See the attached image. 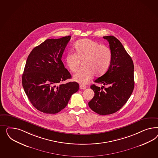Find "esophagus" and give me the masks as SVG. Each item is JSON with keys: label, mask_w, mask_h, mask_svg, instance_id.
<instances>
[{"label": "esophagus", "mask_w": 158, "mask_h": 158, "mask_svg": "<svg viewBox=\"0 0 158 158\" xmlns=\"http://www.w3.org/2000/svg\"><path fill=\"white\" fill-rule=\"evenodd\" d=\"M80 89H86V86L85 85H80Z\"/></svg>", "instance_id": "esophagus-1"}]
</instances>
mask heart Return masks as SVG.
<instances>
[{"instance_id":"1","label":"heart","mask_w":158,"mask_h":158,"mask_svg":"<svg viewBox=\"0 0 158 158\" xmlns=\"http://www.w3.org/2000/svg\"><path fill=\"white\" fill-rule=\"evenodd\" d=\"M75 53L69 52L65 57L67 67L71 72L78 69L80 61L83 66L73 75L74 81L81 84H86L94 76L104 74L110 66L112 52L110 48L89 39L77 41L74 45Z\"/></svg>"}]
</instances>
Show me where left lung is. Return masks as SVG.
I'll use <instances>...</instances> for the list:
<instances>
[{
    "mask_svg": "<svg viewBox=\"0 0 158 158\" xmlns=\"http://www.w3.org/2000/svg\"><path fill=\"white\" fill-rule=\"evenodd\" d=\"M103 38L110 44L112 60L108 71L94 82L107 87L102 86L100 88L95 85L90 86L95 94L89 102V106L97 114L106 115L119 110L131 95L134 87V64L118 39L113 36Z\"/></svg>",
    "mask_w": 158,
    "mask_h": 158,
    "instance_id": "1",
    "label": "left lung"
}]
</instances>
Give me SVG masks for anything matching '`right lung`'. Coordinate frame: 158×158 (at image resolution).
<instances>
[{"label": "right lung", "instance_id": "right-lung-1", "mask_svg": "<svg viewBox=\"0 0 158 158\" xmlns=\"http://www.w3.org/2000/svg\"><path fill=\"white\" fill-rule=\"evenodd\" d=\"M71 36L48 39L29 54L22 83L34 107L46 114H54L65 108L71 97L78 91L76 81L61 83L71 78L61 60Z\"/></svg>", "mask_w": 158, "mask_h": 158}]
</instances>
